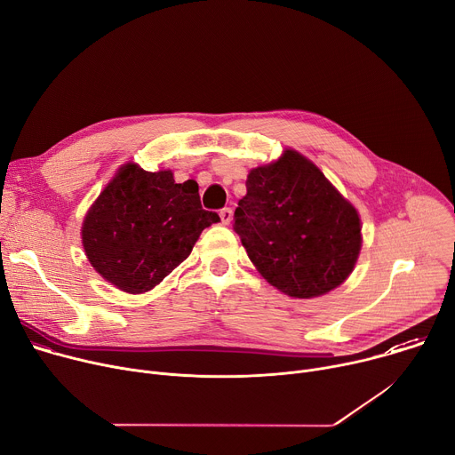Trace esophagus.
<instances>
[{
    "label": "esophagus",
    "mask_w": 455,
    "mask_h": 455,
    "mask_svg": "<svg viewBox=\"0 0 455 455\" xmlns=\"http://www.w3.org/2000/svg\"><path fill=\"white\" fill-rule=\"evenodd\" d=\"M220 220H222V224L224 226H228L231 220H233V210L231 208H224V210H220Z\"/></svg>",
    "instance_id": "34e87169"
}]
</instances>
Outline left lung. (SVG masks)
I'll return each mask as SVG.
<instances>
[{
    "label": "left lung",
    "instance_id": "obj_1",
    "mask_svg": "<svg viewBox=\"0 0 455 455\" xmlns=\"http://www.w3.org/2000/svg\"><path fill=\"white\" fill-rule=\"evenodd\" d=\"M233 229L262 276L292 298L345 282L362 247L358 212L304 156L251 170Z\"/></svg>",
    "mask_w": 455,
    "mask_h": 455
}]
</instances>
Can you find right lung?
<instances>
[{
    "instance_id": "add662e5",
    "label": "right lung",
    "mask_w": 455,
    "mask_h": 455,
    "mask_svg": "<svg viewBox=\"0 0 455 455\" xmlns=\"http://www.w3.org/2000/svg\"><path fill=\"white\" fill-rule=\"evenodd\" d=\"M220 222L202 210L195 180L126 164L83 222L84 253L95 271L132 294L161 283L188 259L202 229Z\"/></svg>"
}]
</instances>
